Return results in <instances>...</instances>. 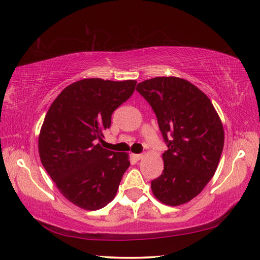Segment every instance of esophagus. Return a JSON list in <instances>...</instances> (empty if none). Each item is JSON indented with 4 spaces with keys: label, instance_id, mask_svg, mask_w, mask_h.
<instances>
[{
    "label": "esophagus",
    "instance_id": "esophagus-1",
    "mask_svg": "<svg viewBox=\"0 0 260 260\" xmlns=\"http://www.w3.org/2000/svg\"><path fill=\"white\" fill-rule=\"evenodd\" d=\"M143 156H144V155H143V154H134V157L136 159H142Z\"/></svg>",
    "mask_w": 260,
    "mask_h": 260
}]
</instances>
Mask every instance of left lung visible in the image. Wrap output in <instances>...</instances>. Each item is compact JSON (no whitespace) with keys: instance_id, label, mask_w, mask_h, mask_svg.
<instances>
[{"instance_id":"8db88e82","label":"left lung","mask_w":260,"mask_h":260,"mask_svg":"<svg viewBox=\"0 0 260 260\" xmlns=\"http://www.w3.org/2000/svg\"><path fill=\"white\" fill-rule=\"evenodd\" d=\"M136 90L156 115L168 151L164 170L152 181L153 194L168 206L192 200L212 179L221 157L224 132L206 93L178 77H156Z\"/></svg>"}]
</instances>
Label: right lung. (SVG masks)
<instances>
[{
    "label": "right lung",
    "mask_w": 260,
    "mask_h": 260,
    "mask_svg": "<svg viewBox=\"0 0 260 260\" xmlns=\"http://www.w3.org/2000/svg\"><path fill=\"white\" fill-rule=\"evenodd\" d=\"M135 85V80L82 79L66 87L48 110L39 135L41 163L77 207L98 210L116 196L131 164L128 155L108 151L98 142Z\"/></svg>",
    "instance_id": "obj_1"
}]
</instances>
